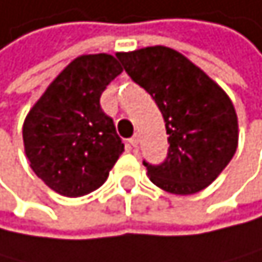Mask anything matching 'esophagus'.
I'll return each instance as SVG.
<instances>
[{
    "label": "esophagus",
    "instance_id": "obj_1",
    "mask_svg": "<svg viewBox=\"0 0 262 262\" xmlns=\"http://www.w3.org/2000/svg\"><path fill=\"white\" fill-rule=\"evenodd\" d=\"M128 145H130V146H134V148H137V146H138V137L135 135V137H132V138H128Z\"/></svg>",
    "mask_w": 262,
    "mask_h": 262
}]
</instances>
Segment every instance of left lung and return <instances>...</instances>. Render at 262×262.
<instances>
[{
    "mask_svg": "<svg viewBox=\"0 0 262 262\" xmlns=\"http://www.w3.org/2000/svg\"><path fill=\"white\" fill-rule=\"evenodd\" d=\"M127 75L160 107L168 157L145 163L148 178L163 191L189 195L212 184L238 146V117L228 94L183 53L163 45L120 52Z\"/></svg>",
    "mask_w": 262,
    "mask_h": 262,
    "instance_id": "8db88e82",
    "label": "left lung"
}]
</instances>
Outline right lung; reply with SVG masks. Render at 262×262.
I'll return each mask as SVG.
<instances>
[{
  "label": "right lung",
  "instance_id": "add662e5",
  "mask_svg": "<svg viewBox=\"0 0 262 262\" xmlns=\"http://www.w3.org/2000/svg\"><path fill=\"white\" fill-rule=\"evenodd\" d=\"M120 73L112 55H79L26 116V157L52 191L65 197L96 191L124 151L112 119L99 104L102 91Z\"/></svg>",
  "mask_w": 262,
  "mask_h": 262
}]
</instances>
